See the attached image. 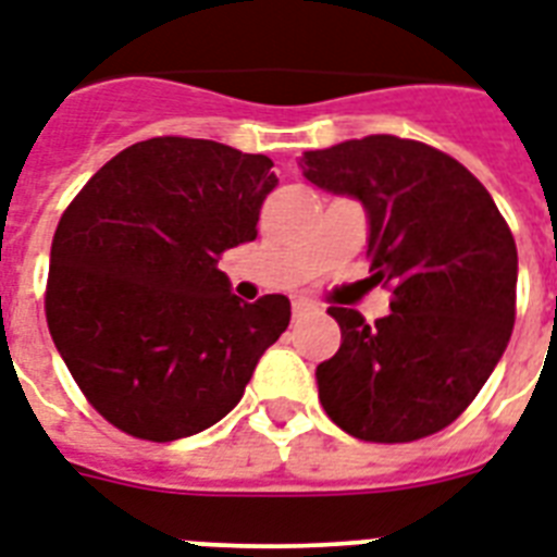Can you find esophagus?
Segmentation results:
<instances>
[{"label": "esophagus", "mask_w": 557, "mask_h": 557, "mask_svg": "<svg viewBox=\"0 0 557 557\" xmlns=\"http://www.w3.org/2000/svg\"><path fill=\"white\" fill-rule=\"evenodd\" d=\"M314 306L309 304V300H295V306H292V312H295V321H300V318H306V314L312 312Z\"/></svg>", "instance_id": "34e87169"}]
</instances>
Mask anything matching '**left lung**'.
<instances>
[{
  "label": "left lung",
  "instance_id": "8db88e82",
  "mask_svg": "<svg viewBox=\"0 0 557 557\" xmlns=\"http://www.w3.org/2000/svg\"><path fill=\"white\" fill-rule=\"evenodd\" d=\"M304 176L367 210L375 283H393L375 326L332 306L338 352L314 370L332 422L367 442L448 428L480 393L515 326L518 248L506 219L457 159L396 135L304 152Z\"/></svg>",
  "mask_w": 557,
  "mask_h": 557
}]
</instances>
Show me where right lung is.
Listing matches in <instances>:
<instances>
[{
    "label": "right lung",
    "mask_w": 557,
    "mask_h": 557,
    "mask_svg": "<svg viewBox=\"0 0 557 557\" xmlns=\"http://www.w3.org/2000/svg\"><path fill=\"white\" fill-rule=\"evenodd\" d=\"M271 168L227 144L150 138L107 161L60 219L48 330L95 410L129 436L216 424L286 332V295L243 304L216 269L257 236Z\"/></svg>",
    "instance_id": "add662e5"
}]
</instances>
